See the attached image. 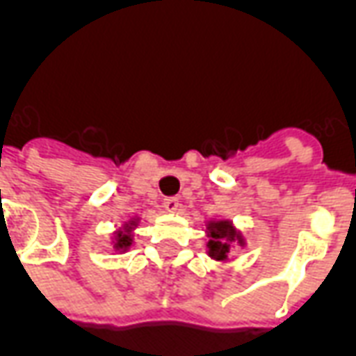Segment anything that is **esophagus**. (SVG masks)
<instances>
[{
    "label": "esophagus",
    "instance_id": "esophagus-1",
    "mask_svg": "<svg viewBox=\"0 0 356 356\" xmlns=\"http://www.w3.org/2000/svg\"><path fill=\"white\" fill-rule=\"evenodd\" d=\"M163 208L168 209L170 213H177L179 208H181L179 198H165V200H163Z\"/></svg>",
    "mask_w": 356,
    "mask_h": 356
}]
</instances>
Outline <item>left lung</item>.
Returning a JSON list of instances; mask_svg holds the SVG:
<instances>
[{"label": "left lung", "instance_id": "obj_1", "mask_svg": "<svg viewBox=\"0 0 356 356\" xmlns=\"http://www.w3.org/2000/svg\"><path fill=\"white\" fill-rule=\"evenodd\" d=\"M206 234H208V252L206 254L216 261L227 263L229 254L232 252L234 244L240 248H246V236L238 231L231 219H209L206 223Z\"/></svg>", "mask_w": 356, "mask_h": 356}]
</instances>
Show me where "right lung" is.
I'll return each instance as SVG.
<instances>
[{"mask_svg":"<svg viewBox=\"0 0 356 356\" xmlns=\"http://www.w3.org/2000/svg\"><path fill=\"white\" fill-rule=\"evenodd\" d=\"M139 225L140 217H131V219L125 221L122 227H118L116 231L112 232V236H110L112 252H118V254L129 252V248L133 246V236H135V231H137Z\"/></svg>","mask_w":356,"mask_h":356,"instance_id":"1","label":"right lung"}]
</instances>
